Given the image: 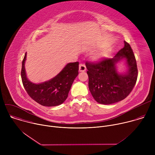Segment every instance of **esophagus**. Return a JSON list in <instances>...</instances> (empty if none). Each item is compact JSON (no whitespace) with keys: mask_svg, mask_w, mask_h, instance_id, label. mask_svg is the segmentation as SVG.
I'll return each mask as SVG.
<instances>
[{"mask_svg":"<svg viewBox=\"0 0 155 155\" xmlns=\"http://www.w3.org/2000/svg\"><path fill=\"white\" fill-rule=\"evenodd\" d=\"M86 70V68L84 64H80L79 65V71L80 72H84Z\"/></svg>","mask_w":155,"mask_h":155,"instance_id":"esophagus-1","label":"esophagus"}]
</instances>
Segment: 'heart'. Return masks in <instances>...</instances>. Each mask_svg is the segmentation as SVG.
<instances>
[{
	"mask_svg": "<svg viewBox=\"0 0 155 155\" xmlns=\"http://www.w3.org/2000/svg\"><path fill=\"white\" fill-rule=\"evenodd\" d=\"M104 57V54L102 52H100L99 53H98L96 56V59H101L102 58Z\"/></svg>",
	"mask_w": 155,
	"mask_h": 155,
	"instance_id": "heart-1",
	"label": "heart"
}]
</instances>
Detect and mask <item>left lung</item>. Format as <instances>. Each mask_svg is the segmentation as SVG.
<instances>
[{
    "label": "left lung",
    "mask_w": 155,
    "mask_h": 155,
    "mask_svg": "<svg viewBox=\"0 0 155 155\" xmlns=\"http://www.w3.org/2000/svg\"><path fill=\"white\" fill-rule=\"evenodd\" d=\"M124 43V47L114 58L86 62L89 90L99 104L108 105L123 100L136 84L138 76L136 58L129 44L126 41ZM123 58L126 59L128 70L126 74H120L116 64Z\"/></svg>",
    "instance_id": "1"
}]
</instances>
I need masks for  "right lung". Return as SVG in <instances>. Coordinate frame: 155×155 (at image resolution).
Wrapping results in <instances>:
<instances>
[{
  "label": "right lung",
  "mask_w": 155,
  "mask_h": 155,
  "mask_svg": "<svg viewBox=\"0 0 155 155\" xmlns=\"http://www.w3.org/2000/svg\"><path fill=\"white\" fill-rule=\"evenodd\" d=\"M26 53L22 62L21 79L28 95L43 106L54 107L62 104L68 97L72 84L78 74V62H71L56 77L39 84L31 82L27 78L25 64Z\"/></svg>",
  "instance_id": "obj_1"
}]
</instances>
